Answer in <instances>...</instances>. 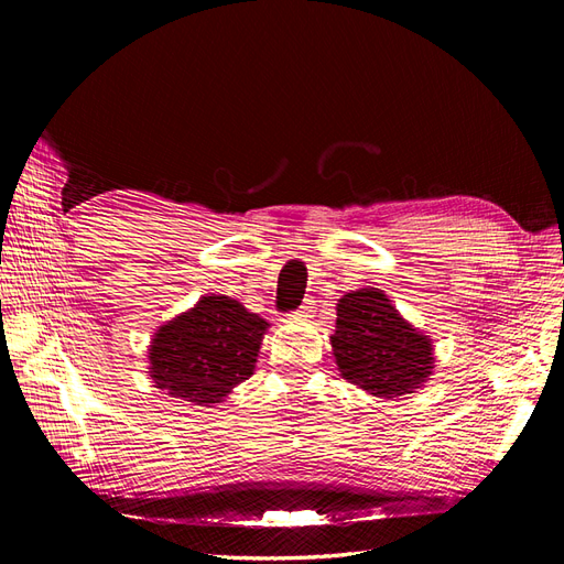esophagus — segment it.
<instances>
[{
    "mask_svg": "<svg viewBox=\"0 0 564 564\" xmlns=\"http://www.w3.org/2000/svg\"><path fill=\"white\" fill-rule=\"evenodd\" d=\"M313 313H315V301H313V299H305V301L301 303V308L296 311L299 317H313Z\"/></svg>",
    "mask_w": 564,
    "mask_h": 564,
    "instance_id": "34e87169",
    "label": "esophagus"
}]
</instances>
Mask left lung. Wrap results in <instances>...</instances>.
Masks as SVG:
<instances>
[{"label":"left lung","mask_w":564,"mask_h":564,"mask_svg":"<svg viewBox=\"0 0 564 564\" xmlns=\"http://www.w3.org/2000/svg\"><path fill=\"white\" fill-rule=\"evenodd\" d=\"M332 348L340 377L383 400L414 392L435 369L433 338L412 327L373 286L338 299Z\"/></svg>","instance_id":"1"}]
</instances>
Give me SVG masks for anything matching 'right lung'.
<instances>
[{
    "label": "right lung",
    "instance_id": "obj_1",
    "mask_svg": "<svg viewBox=\"0 0 564 564\" xmlns=\"http://www.w3.org/2000/svg\"><path fill=\"white\" fill-rule=\"evenodd\" d=\"M270 324L230 296H202L195 308L169 319L150 340L155 388L172 398L212 406L247 381Z\"/></svg>",
    "mask_w": 564,
    "mask_h": 564
}]
</instances>
